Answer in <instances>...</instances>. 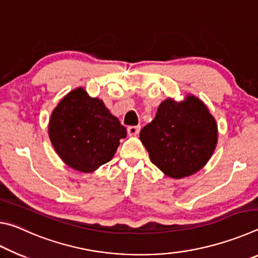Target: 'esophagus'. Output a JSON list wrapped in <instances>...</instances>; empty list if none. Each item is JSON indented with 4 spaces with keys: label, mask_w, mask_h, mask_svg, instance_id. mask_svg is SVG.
<instances>
[{
    "label": "esophagus",
    "mask_w": 258,
    "mask_h": 258,
    "mask_svg": "<svg viewBox=\"0 0 258 258\" xmlns=\"http://www.w3.org/2000/svg\"><path fill=\"white\" fill-rule=\"evenodd\" d=\"M140 130H141L140 126H130V127L127 128V133L130 137H135V135L139 134Z\"/></svg>",
    "instance_id": "1"
}]
</instances>
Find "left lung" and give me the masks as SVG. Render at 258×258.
<instances>
[{
  "mask_svg": "<svg viewBox=\"0 0 258 258\" xmlns=\"http://www.w3.org/2000/svg\"><path fill=\"white\" fill-rule=\"evenodd\" d=\"M150 160L172 178L200 171L216 149L218 130L206 104L194 94L159 104L155 119L140 132Z\"/></svg>",
  "mask_w": 258,
  "mask_h": 258,
  "instance_id": "obj_1",
  "label": "left lung"
}]
</instances>
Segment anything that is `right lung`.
<instances>
[{
	"instance_id": "add662e5",
	"label": "right lung",
	"mask_w": 258,
	"mask_h": 258,
	"mask_svg": "<svg viewBox=\"0 0 258 258\" xmlns=\"http://www.w3.org/2000/svg\"><path fill=\"white\" fill-rule=\"evenodd\" d=\"M47 131L61 160L82 173H92L111 160L119 140L127 135L102 100L90 97L83 87L60 100Z\"/></svg>"
}]
</instances>
